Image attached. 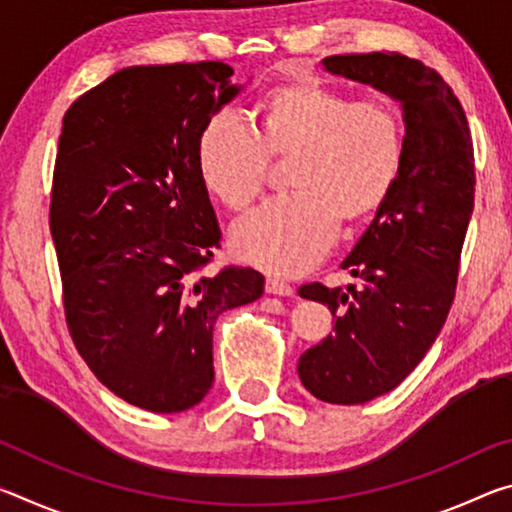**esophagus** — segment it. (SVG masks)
<instances>
[{
    "mask_svg": "<svg viewBox=\"0 0 512 512\" xmlns=\"http://www.w3.org/2000/svg\"><path fill=\"white\" fill-rule=\"evenodd\" d=\"M266 293H271V296H287V298H291L296 291H293L291 284L282 282V280H275V277H268V280H266Z\"/></svg>",
    "mask_w": 512,
    "mask_h": 512,
    "instance_id": "esophagus-1",
    "label": "esophagus"
}]
</instances>
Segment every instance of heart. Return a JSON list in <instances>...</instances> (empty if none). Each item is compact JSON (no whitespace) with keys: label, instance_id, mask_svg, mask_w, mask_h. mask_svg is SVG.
Segmentation results:
<instances>
[{"label":"heart","instance_id":"1","mask_svg":"<svg viewBox=\"0 0 512 512\" xmlns=\"http://www.w3.org/2000/svg\"><path fill=\"white\" fill-rule=\"evenodd\" d=\"M250 133L230 115L205 121L196 144L203 187L232 212L262 194L273 160L291 158L282 198L232 228L239 259L275 275H296L323 259L339 223L357 225L381 210L400 183L406 126L386 101H354L318 81L277 85L257 101Z\"/></svg>","mask_w":512,"mask_h":512}]
</instances>
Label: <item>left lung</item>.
<instances>
[{
    "mask_svg": "<svg viewBox=\"0 0 512 512\" xmlns=\"http://www.w3.org/2000/svg\"><path fill=\"white\" fill-rule=\"evenodd\" d=\"M323 67L400 101L406 126L400 183L341 264L359 284L298 291L336 318L334 332L300 357L302 386L350 406L400 386L445 325L474 210V149L452 88L420 60L372 51L327 56Z\"/></svg>",
    "mask_w": 512,
    "mask_h": 512,
    "instance_id": "1",
    "label": "left lung"
}]
</instances>
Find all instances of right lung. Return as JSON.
Returning a JSON list of instances; mask_svg holds the SVG:
<instances>
[{
  "label": "right lung",
  "instance_id": "1",
  "mask_svg": "<svg viewBox=\"0 0 512 512\" xmlns=\"http://www.w3.org/2000/svg\"><path fill=\"white\" fill-rule=\"evenodd\" d=\"M232 74L221 60L119 69L60 131L49 228L69 334L103 386L153 413L210 393L216 318L264 293L253 268L203 273L221 228L196 144L239 94Z\"/></svg>",
  "mask_w": 512,
  "mask_h": 512
}]
</instances>
